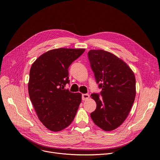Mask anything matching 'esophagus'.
<instances>
[{"label":"esophagus","instance_id":"1","mask_svg":"<svg viewBox=\"0 0 160 160\" xmlns=\"http://www.w3.org/2000/svg\"><path fill=\"white\" fill-rule=\"evenodd\" d=\"M89 98H90V95L88 94H87V93L82 95V101H87V100H88L89 99Z\"/></svg>","mask_w":160,"mask_h":160}]
</instances>
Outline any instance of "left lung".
Returning <instances> with one entry per match:
<instances>
[{
    "mask_svg": "<svg viewBox=\"0 0 160 160\" xmlns=\"http://www.w3.org/2000/svg\"><path fill=\"white\" fill-rule=\"evenodd\" d=\"M88 58L96 81L102 88L91 95L97 108L90 114L95 124L105 131L118 128L128 117L136 96V79L122 59L104 50H90Z\"/></svg>",
    "mask_w": 160,
    "mask_h": 160,
    "instance_id": "left-lung-1",
    "label": "left lung"
}]
</instances>
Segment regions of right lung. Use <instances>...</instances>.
<instances>
[{"label": "right lung", "instance_id": "right-lung-1", "mask_svg": "<svg viewBox=\"0 0 160 160\" xmlns=\"http://www.w3.org/2000/svg\"><path fill=\"white\" fill-rule=\"evenodd\" d=\"M84 48H59L48 51L35 60L29 72L28 91L40 122L46 128L58 132L67 128L74 119L82 95L65 87L69 66Z\"/></svg>", "mask_w": 160, "mask_h": 160}]
</instances>
